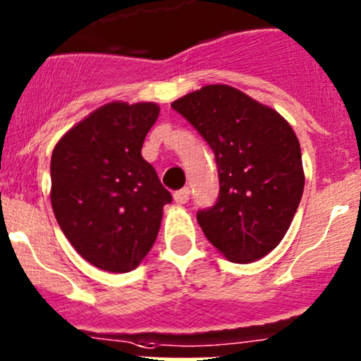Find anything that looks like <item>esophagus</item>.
<instances>
[{"mask_svg":"<svg viewBox=\"0 0 361 361\" xmlns=\"http://www.w3.org/2000/svg\"><path fill=\"white\" fill-rule=\"evenodd\" d=\"M188 199H190V188L185 187L178 190V192H174V202H176V204H187Z\"/></svg>","mask_w":361,"mask_h":361,"instance_id":"esophagus-1","label":"esophagus"}]
</instances>
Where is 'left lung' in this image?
<instances>
[{
	"mask_svg": "<svg viewBox=\"0 0 361 361\" xmlns=\"http://www.w3.org/2000/svg\"><path fill=\"white\" fill-rule=\"evenodd\" d=\"M211 145L219 199L197 212L202 231L228 260L250 264L290 229L303 195L302 150L291 125L231 85H205L171 104Z\"/></svg>",
	"mask_w": 361,
	"mask_h": 361,
	"instance_id": "obj_1",
	"label": "left lung"
}]
</instances>
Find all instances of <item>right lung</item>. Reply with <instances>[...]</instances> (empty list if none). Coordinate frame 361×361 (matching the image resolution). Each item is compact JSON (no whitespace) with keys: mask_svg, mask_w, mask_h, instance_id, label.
I'll use <instances>...</instances> for the list:
<instances>
[{"mask_svg":"<svg viewBox=\"0 0 361 361\" xmlns=\"http://www.w3.org/2000/svg\"><path fill=\"white\" fill-rule=\"evenodd\" d=\"M156 102L113 101L71 126L51 156V205L71 247L96 267L130 272L159 233L171 193L142 157Z\"/></svg>","mask_w":361,"mask_h":361,"instance_id":"right-lung-1","label":"right lung"}]
</instances>
